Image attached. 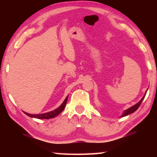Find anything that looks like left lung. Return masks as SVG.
<instances>
[{
    "label": "left lung",
    "mask_w": 157,
    "mask_h": 157,
    "mask_svg": "<svg viewBox=\"0 0 157 157\" xmlns=\"http://www.w3.org/2000/svg\"><path fill=\"white\" fill-rule=\"evenodd\" d=\"M147 91H146V93H147ZM146 93L145 94L144 96H143V97L141 98V100H140L139 102L136 103V104L135 105L132 106V107H131L130 108H129L128 109H127V110L124 111V112H123V115L121 116V117L126 116H127V115H129V114H130V113H134V111H136L137 110V109L139 107V106L140 105V104H141V102H143V99H144V98H145V95H146Z\"/></svg>",
    "instance_id": "1"
}]
</instances>
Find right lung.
<instances>
[{
    "mask_svg": "<svg viewBox=\"0 0 157 157\" xmlns=\"http://www.w3.org/2000/svg\"><path fill=\"white\" fill-rule=\"evenodd\" d=\"M68 95H67V97L66 98V99L63 101V103L59 107L57 108L56 109L53 110L52 111H50V112L48 113H41V114H30L28 113L24 112L26 115L31 117V118H38V119H50V118H52L56 117L57 116L59 115V114L62 112V111L64 109V107L66 105V102H67V100H68Z\"/></svg>",
    "mask_w": 157,
    "mask_h": 157,
    "instance_id": "right-lung-1",
    "label": "right lung"
}]
</instances>
